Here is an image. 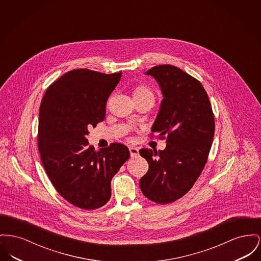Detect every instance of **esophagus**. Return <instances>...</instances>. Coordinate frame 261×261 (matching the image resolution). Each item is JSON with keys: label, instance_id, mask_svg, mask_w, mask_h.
I'll use <instances>...</instances> for the list:
<instances>
[{"label": "esophagus", "instance_id": "esophagus-1", "mask_svg": "<svg viewBox=\"0 0 261 261\" xmlns=\"http://www.w3.org/2000/svg\"><path fill=\"white\" fill-rule=\"evenodd\" d=\"M129 152H130V155H131L132 158L137 156L139 154V150L137 148H135V147H130V148H129Z\"/></svg>", "mask_w": 261, "mask_h": 261}]
</instances>
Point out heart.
Wrapping results in <instances>:
<instances>
[{
    "label": "heart",
    "instance_id": "heart-1",
    "mask_svg": "<svg viewBox=\"0 0 261 261\" xmlns=\"http://www.w3.org/2000/svg\"><path fill=\"white\" fill-rule=\"evenodd\" d=\"M134 99H150L154 101V93L153 91L146 86H138L133 91Z\"/></svg>",
    "mask_w": 261,
    "mask_h": 261
}]
</instances>
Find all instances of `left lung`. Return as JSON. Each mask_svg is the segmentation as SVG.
Listing matches in <instances>:
<instances>
[{
    "label": "left lung",
    "instance_id": "1",
    "mask_svg": "<svg viewBox=\"0 0 261 261\" xmlns=\"http://www.w3.org/2000/svg\"><path fill=\"white\" fill-rule=\"evenodd\" d=\"M145 74L162 91L152 132L166 138L167 146L159 152L139 151L149 164L140 188L151 201L168 204L186 194L204 169L214 137V114L201 83L179 68L160 65Z\"/></svg>",
    "mask_w": 261,
    "mask_h": 261
}]
</instances>
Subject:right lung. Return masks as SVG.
<instances>
[{"label": "right lung", "instance_id": "obj_1", "mask_svg": "<svg viewBox=\"0 0 261 261\" xmlns=\"http://www.w3.org/2000/svg\"><path fill=\"white\" fill-rule=\"evenodd\" d=\"M121 74L72 70L49 86L39 108L38 151L47 175L63 198L85 210L108 203L111 179L130 156L123 144L94 151L87 139L89 127L105 119Z\"/></svg>", "mask_w": 261, "mask_h": 261}]
</instances>
